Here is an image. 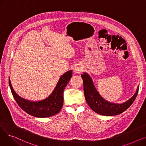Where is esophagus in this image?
Segmentation results:
<instances>
[{"label":"esophagus","instance_id":"34e87169","mask_svg":"<svg viewBox=\"0 0 146 146\" xmlns=\"http://www.w3.org/2000/svg\"><path fill=\"white\" fill-rule=\"evenodd\" d=\"M73 71L76 73H80L82 71V68L80 66H75L73 68Z\"/></svg>","mask_w":146,"mask_h":146}]
</instances>
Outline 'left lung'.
<instances>
[{
  "mask_svg": "<svg viewBox=\"0 0 146 146\" xmlns=\"http://www.w3.org/2000/svg\"><path fill=\"white\" fill-rule=\"evenodd\" d=\"M81 77L83 82V90L86 102L94 111L102 115H117L124 112L134 102L139 92V86H138L135 94L124 103H111L106 101L98 93L88 73H84L81 74Z\"/></svg>",
  "mask_w": 146,
  "mask_h": 146,
  "instance_id": "1",
  "label": "left lung"
}]
</instances>
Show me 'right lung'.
Here are the masks:
<instances>
[{
  "label": "right lung",
  "mask_w": 146,
  "mask_h": 146,
  "mask_svg": "<svg viewBox=\"0 0 146 146\" xmlns=\"http://www.w3.org/2000/svg\"><path fill=\"white\" fill-rule=\"evenodd\" d=\"M72 76V70L66 72L61 76L52 94L41 101L33 102L18 96L13 89L10 79L9 86L12 95L20 108L31 115L39 117H49L58 113L63 105V91Z\"/></svg>",
  "instance_id": "add662e5"
}]
</instances>
